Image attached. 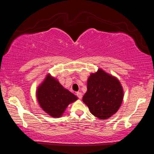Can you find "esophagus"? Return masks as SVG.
I'll use <instances>...</instances> for the list:
<instances>
[{
    "label": "esophagus",
    "instance_id": "1",
    "mask_svg": "<svg viewBox=\"0 0 154 154\" xmlns=\"http://www.w3.org/2000/svg\"><path fill=\"white\" fill-rule=\"evenodd\" d=\"M76 95H77V96L79 98H82V92H77V93H76Z\"/></svg>",
    "mask_w": 154,
    "mask_h": 154
}]
</instances>
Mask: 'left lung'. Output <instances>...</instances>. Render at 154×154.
<instances>
[{"instance_id":"left-lung-1","label":"left lung","mask_w":154,"mask_h":154,"mask_svg":"<svg viewBox=\"0 0 154 154\" xmlns=\"http://www.w3.org/2000/svg\"><path fill=\"white\" fill-rule=\"evenodd\" d=\"M123 97V88L119 80L99 69L88 78L87 92L82 100L92 115L106 119L118 111Z\"/></svg>"}]
</instances>
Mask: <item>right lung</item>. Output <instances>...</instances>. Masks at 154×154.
<instances>
[{"label":"right lung","mask_w":154,"mask_h":154,"mask_svg":"<svg viewBox=\"0 0 154 154\" xmlns=\"http://www.w3.org/2000/svg\"><path fill=\"white\" fill-rule=\"evenodd\" d=\"M36 98L43 111L53 118L62 116L68 105L77 100L76 96L49 74L38 87Z\"/></svg>","instance_id":"right-lung-1"}]
</instances>
